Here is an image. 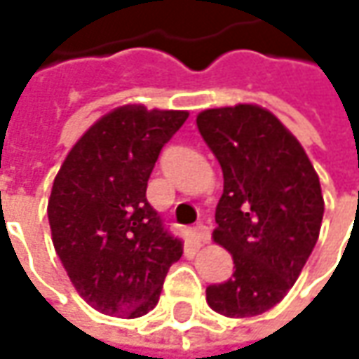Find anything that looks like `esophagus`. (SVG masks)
<instances>
[{
	"label": "esophagus",
	"instance_id": "esophagus-1",
	"mask_svg": "<svg viewBox=\"0 0 359 359\" xmlns=\"http://www.w3.org/2000/svg\"><path fill=\"white\" fill-rule=\"evenodd\" d=\"M194 233H196V238H198L201 243H208V241L212 240V231H210V228H208L205 224H198V226L194 228Z\"/></svg>",
	"mask_w": 359,
	"mask_h": 359
}]
</instances>
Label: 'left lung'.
<instances>
[{
	"instance_id": "8db88e82",
	"label": "left lung",
	"mask_w": 359,
	"mask_h": 359,
	"mask_svg": "<svg viewBox=\"0 0 359 359\" xmlns=\"http://www.w3.org/2000/svg\"><path fill=\"white\" fill-rule=\"evenodd\" d=\"M196 123L224 172L214 241L236 268L208 285V304L228 318L264 313L296 283L318 241L320 177L296 137L259 105L205 109Z\"/></svg>"
}]
</instances>
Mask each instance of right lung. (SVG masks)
I'll return each instance as SVG.
<instances>
[{"label":"right lung","mask_w":359,"mask_h":359,"mask_svg":"<svg viewBox=\"0 0 359 359\" xmlns=\"http://www.w3.org/2000/svg\"><path fill=\"white\" fill-rule=\"evenodd\" d=\"M187 111L123 105L95 121L57 172L48 203L53 248L91 308L140 318L156 308L184 243L145 198L161 147Z\"/></svg>","instance_id":"1"}]
</instances>
